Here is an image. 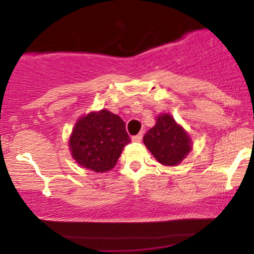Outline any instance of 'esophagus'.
Wrapping results in <instances>:
<instances>
[{"label": "esophagus", "instance_id": "34e87169", "mask_svg": "<svg viewBox=\"0 0 254 254\" xmlns=\"http://www.w3.org/2000/svg\"><path fill=\"white\" fill-rule=\"evenodd\" d=\"M142 137H143V132L138 133V135L132 136V137H131V139H132L133 142H139V141H141V139H142Z\"/></svg>", "mask_w": 254, "mask_h": 254}]
</instances>
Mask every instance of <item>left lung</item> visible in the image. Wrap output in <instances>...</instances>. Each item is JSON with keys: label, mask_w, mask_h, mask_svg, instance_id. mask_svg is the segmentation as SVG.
Listing matches in <instances>:
<instances>
[{"label": "left lung", "mask_w": 254, "mask_h": 254, "mask_svg": "<svg viewBox=\"0 0 254 254\" xmlns=\"http://www.w3.org/2000/svg\"><path fill=\"white\" fill-rule=\"evenodd\" d=\"M144 144L160 164L174 166L191 150V139L172 116L157 117L155 127L148 130L143 137Z\"/></svg>", "instance_id": "obj_1"}]
</instances>
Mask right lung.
<instances>
[{
  "label": "right lung",
  "instance_id": "obj_1",
  "mask_svg": "<svg viewBox=\"0 0 254 254\" xmlns=\"http://www.w3.org/2000/svg\"><path fill=\"white\" fill-rule=\"evenodd\" d=\"M129 142L123 119L101 110L78 119L69 144L78 165L94 172H106L115 167Z\"/></svg>",
  "mask_w": 254,
  "mask_h": 254
}]
</instances>
